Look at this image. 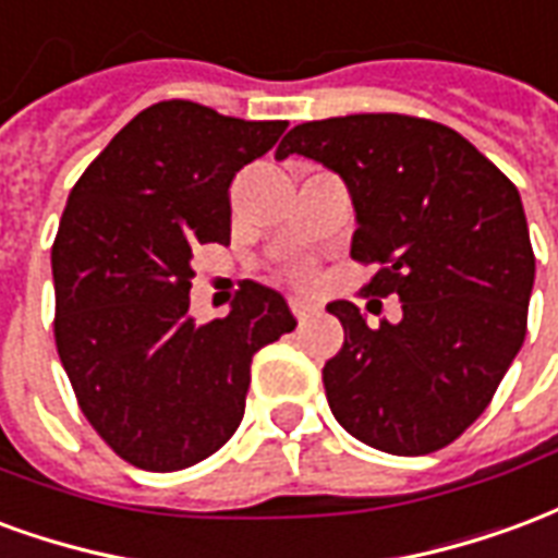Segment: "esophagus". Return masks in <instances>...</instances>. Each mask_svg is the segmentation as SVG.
Returning <instances> with one entry per match:
<instances>
[{"label": "esophagus", "mask_w": 558, "mask_h": 558, "mask_svg": "<svg viewBox=\"0 0 558 558\" xmlns=\"http://www.w3.org/2000/svg\"><path fill=\"white\" fill-rule=\"evenodd\" d=\"M291 312H294V318L303 324V320H308L312 315H315V306H308V303H303V300H291Z\"/></svg>", "instance_id": "esophagus-1"}]
</instances>
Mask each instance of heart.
Returning <instances> with one entry per match:
<instances>
[{"label": "heart", "mask_w": 558, "mask_h": 558, "mask_svg": "<svg viewBox=\"0 0 558 558\" xmlns=\"http://www.w3.org/2000/svg\"><path fill=\"white\" fill-rule=\"evenodd\" d=\"M284 274H288V279H291V282L306 284V282H312V264L308 262L288 264V270H284Z\"/></svg>", "instance_id": "1"}]
</instances>
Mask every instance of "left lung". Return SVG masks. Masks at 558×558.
<instances>
[{
    "instance_id": "8db88e82",
    "label": "left lung",
    "mask_w": 558,
    "mask_h": 558,
    "mask_svg": "<svg viewBox=\"0 0 558 558\" xmlns=\"http://www.w3.org/2000/svg\"><path fill=\"white\" fill-rule=\"evenodd\" d=\"M339 172L360 229L351 258L377 274L363 294L401 300V320L368 327L348 300L324 365L332 416L389 454L449 446L485 413L526 339L535 252L518 186L446 124L398 112L296 124L276 157Z\"/></svg>"
}]
</instances>
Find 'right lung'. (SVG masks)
I'll return each instance as SVG.
<instances>
[{
	"mask_svg": "<svg viewBox=\"0 0 558 558\" xmlns=\"http://www.w3.org/2000/svg\"><path fill=\"white\" fill-rule=\"evenodd\" d=\"M288 121L193 100L142 109L73 184L52 240L56 348L100 440L140 470L205 461L238 430L252 356L296 327L282 294L240 284L226 318L195 324L193 250L229 243V186Z\"/></svg>",
	"mask_w": 558,
	"mask_h": 558,
	"instance_id": "right-lung-1",
	"label": "right lung"
}]
</instances>
